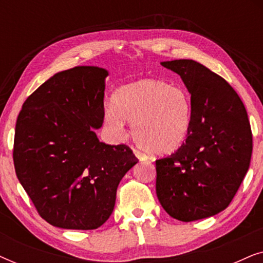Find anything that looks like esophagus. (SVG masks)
<instances>
[{
  "instance_id": "1",
  "label": "esophagus",
  "mask_w": 263,
  "mask_h": 263,
  "mask_svg": "<svg viewBox=\"0 0 263 263\" xmlns=\"http://www.w3.org/2000/svg\"><path fill=\"white\" fill-rule=\"evenodd\" d=\"M134 154H135V157L139 159V161L147 160V157L145 156V154H142L141 152H139V151H134Z\"/></svg>"
}]
</instances>
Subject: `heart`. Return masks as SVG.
Wrapping results in <instances>:
<instances>
[{
    "mask_svg": "<svg viewBox=\"0 0 263 263\" xmlns=\"http://www.w3.org/2000/svg\"><path fill=\"white\" fill-rule=\"evenodd\" d=\"M104 125L115 136L132 135L152 156H168L184 145L193 122L192 99L185 89L158 79L123 85L115 91L112 106L104 111Z\"/></svg>",
    "mask_w": 263,
    "mask_h": 263,
    "instance_id": "1",
    "label": "heart"
}]
</instances>
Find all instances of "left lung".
Here are the masks:
<instances>
[{"instance_id": "1", "label": "left lung", "mask_w": 263, "mask_h": 263, "mask_svg": "<svg viewBox=\"0 0 263 263\" xmlns=\"http://www.w3.org/2000/svg\"><path fill=\"white\" fill-rule=\"evenodd\" d=\"M178 74L192 96L184 145L158 159V200L170 217L194 221L220 213L249 170L253 135L242 100L224 79L193 60L160 63Z\"/></svg>"}]
</instances>
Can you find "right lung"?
I'll list each match as a JSON object with an SVG mask.
<instances>
[{
    "mask_svg": "<svg viewBox=\"0 0 263 263\" xmlns=\"http://www.w3.org/2000/svg\"><path fill=\"white\" fill-rule=\"evenodd\" d=\"M109 71H60L24 103L15 125L17 179L41 217L60 229L95 230L112 213L117 186L138 163L124 145L100 142Z\"/></svg>",
    "mask_w": 263,
    "mask_h": 263,
    "instance_id": "obj_1",
    "label": "right lung"
}]
</instances>
